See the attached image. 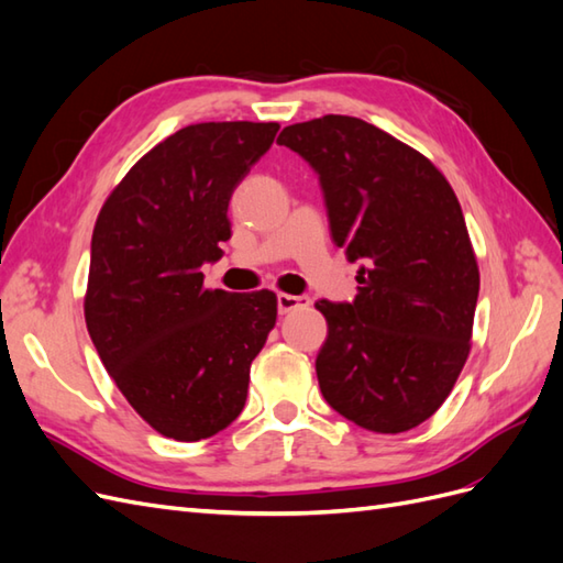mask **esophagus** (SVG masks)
<instances>
[{
  "label": "esophagus",
  "mask_w": 563,
  "mask_h": 563,
  "mask_svg": "<svg viewBox=\"0 0 563 563\" xmlns=\"http://www.w3.org/2000/svg\"><path fill=\"white\" fill-rule=\"evenodd\" d=\"M310 305V298L308 296H291V294H279L277 296V308H279V314H288L294 310H302L308 308Z\"/></svg>",
  "instance_id": "obj_1"
}]
</instances>
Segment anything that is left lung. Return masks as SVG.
Here are the masks:
<instances>
[{
  "label": "left lung",
  "instance_id": "8db88e82",
  "mask_svg": "<svg viewBox=\"0 0 563 563\" xmlns=\"http://www.w3.org/2000/svg\"><path fill=\"white\" fill-rule=\"evenodd\" d=\"M277 143L319 174L333 242L362 261L352 302H314L329 323L321 395L364 430H413L446 401L472 347L479 267L453 187L356 117L291 124Z\"/></svg>",
  "mask_w": 563,
  "mask_h": 563
}]
</instances>
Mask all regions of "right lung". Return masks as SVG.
<instances>
[{"label": "right lung", "instance_id": "right-lung-1", "mask_svg": "<svg viewBox=\"0 0 563 563\" xmlns=\"http://www.w3.org/2000/svg\"><path fill=\"white\" fill-rule=\"evenodd\" d=\"M277 122L190 124L131 166L98 213L84 319L110 378L152 430L199 441L242 413L277 296L203 286L230 240L234 187Z\"/></svg>", "mask_w": 563, "mask_h": 563}]
</instances>
